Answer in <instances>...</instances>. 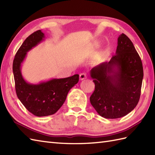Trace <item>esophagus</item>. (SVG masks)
I'll return each instance as SVG.
<instances>
[{
  "label": "esophagus",
  "mask_w": 155,
  "mask_h": 155,
  "mask_svg": "<svg viewBox=\"0 0 155 155\" xmlns=\"http://www.w3.org/2000/svg\"><path fill=\"white\" fill-rule=\"evenodd\" d=\"M79 78H80V80L81 81H83L85 78H87V74L86 73H84V72H83V73H81L79 75Z\"/></svg>",
  "instance_id": "34e87169"
}]
</instances>
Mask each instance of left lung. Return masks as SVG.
Masks as SVG:
<instances>
[{
  "label": "left lung",
  "mask_w": 155,
  "mask_h": 155,
  "mask_svg": "<svg viewBox=\"0 0 155 155\" xmlns=\"http://www.w3.org/2000/svg\"><path fill=\"white\" fill-rule=\"evenodd\" d=\"M95 90L90 101L100 116L118 118L126 116L139 103L143 78L140 58L133 42L122 33L116 53L109 62L91 69Z\"/></svg>",
  "instance_id": "1"
}]
</instances>
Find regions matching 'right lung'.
<instances>
[{"label": "right lung", "instance_id": "obj_1", "mask_svg": "<svg viewBox=\"0 0 155 155\" xmlns=\"http://www.w3.org/2000/svg\"><path fill=\"white\" fill-rule=\"evenodd\" d=\"M45 34L38 30L28 37L15 57L12 71L16 95L27 109L37 117L57 113L67 98L68 93L79 80V75L63 78H52L37 84L29 83L21 72L22 62L27 52L45 41Z\"/></svg>", "mask_w": 155, "mask_h": 155}]
</instances>
